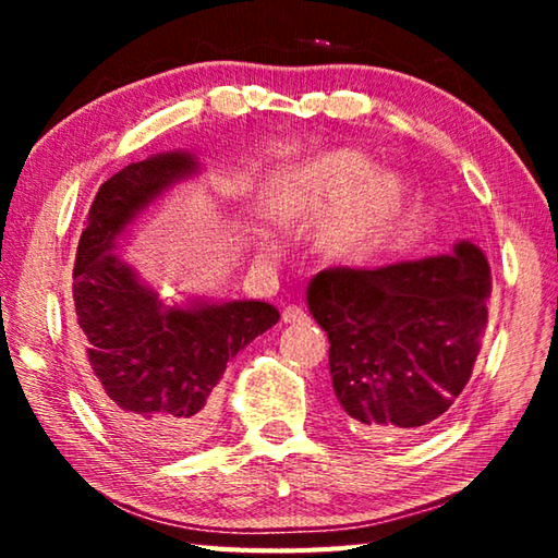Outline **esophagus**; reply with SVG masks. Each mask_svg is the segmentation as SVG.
Listing matches in <instances>:
<instances>
[{
    "label": "esophagus",
    "instance_id": "34e87169",
    "mask_svg": "<svg viewBox=\"0 0 558 558\" xmlns=\"http://www.w3.org/2000/svg\"><path fill=\"white\" fill-rule=\"evenodd\" d=\"M307 315L305 310L298 307V305H288L286 310H282V323L286 325H300V323H307Z\"/></svg>",
    "mask_w": 558,
    "mask_h": 558
}]
</instances>
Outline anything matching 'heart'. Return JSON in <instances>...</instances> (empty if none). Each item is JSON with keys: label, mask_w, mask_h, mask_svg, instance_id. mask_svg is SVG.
Here are the masks:
<instances>
[{"label": "heart", "mask_w": 558, "mask_h": 558, "mask_svg": "<svg viewBox=\"0 0 558 558\" xmlns=\"http://www.w3.org/2000/svg\"><path fill=\"white\" fill-rule=\"evenodd\" d=\"M374 172L369 157L339 149L288 167L272 184V206L288 221H313L337 209L319 229L332 258H359L381 241L403 202L399 179Z\"/></svg>", "instance_id": "b5f03b06"}]
</instances>
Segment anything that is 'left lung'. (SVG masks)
Returning <instances> with one entry per match:
<instances>
[{
	"label": "left lung",
	"mask_w": 558,
	"mask_h": 558,
	"mask_svg": "<svg viewBox=\"0 0 558 558\" xmlns=\"http://www.w3.org/2000/svg\"><path fill=\"white\" fill-rule=\"evenodd\" d=\"M489 290V263L468 241L450 256L317 272L307 307L327 332L337 403L359 436L401 438L446 415L483 347Z\"/></svg>",
	"instance_id": "8db88e82"
}]
</instances>
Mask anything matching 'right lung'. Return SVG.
<instances>
[{"label": "right lung", "mask_w": 558, "mask_h": 558, "mask_svg": "<svg viewBox=\"0 0 558 558\" xmlns=\"http://www.w3.org/2000/svg\"><path fill=\"white\" fill-rule=\"evenodd\" d=\"M194 167L192 155L165 153L112 174L90 204L73 266L90 399L112 430L162 458L209 438L226 364L280 319L258 300L169 307L110 253L128 223Z\"/></svg>", "instance_id": "add662e5"}]
</instances>
